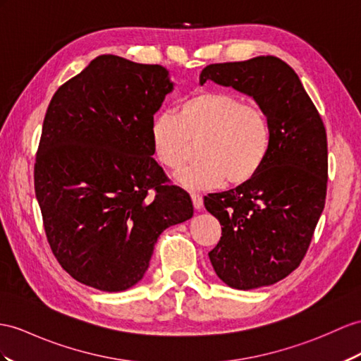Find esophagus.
<instances>
[{
    "mask_svg": "<svg viewBox=\"0 0 361 361\" xmlns=\"http://www.w3.org/2000/svg\"><path fill=\"white\" fill-rule=\"evenodd\" d=\"M191 200H192V205H195L196 209H202V207H204V199H202L200 195L191 192Z\"/></svg>",
    "mask_w": 361,
    "mask_h": 361,
    "instance_id": "esophagus-1",
    "label": "esophagus"
}]
</instances>
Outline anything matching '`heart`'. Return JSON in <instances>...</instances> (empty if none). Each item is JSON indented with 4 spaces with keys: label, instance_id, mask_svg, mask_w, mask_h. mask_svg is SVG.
Returning <instances> with one entry per match:
<instances>
[{
    "label": "heart",
    "instance_id": "heart-1",
    "mask_svg": "<svg viewBox=\"0 0 361 361\" xmlns=\"http://www.w3.org/2000/svg\"><path fill=\"white\" fill-rule=\"evenodd\" d=\"M150 136L159 162L179 170L199 147L200 161L178 174L191 190L243 185L256 178L269 152L271 127L267 113L225 92L202 90L183 99L176 116L159 113L152 121Z\"/></svg>",
    "mask_w": 361,
    "mask_h": 361
}]
</instances>
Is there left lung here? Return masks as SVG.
Returning a JSON list of instances; mask_svg holds the SVG:
<instances>
[{
	"mask_svg": "<svg viewBox=\"0 0 361 361\" xmlns=\"http://www.w3.org/2000/svg\"><path fill=\"white\" fill-rule=\"evenodd\" d=\"M199 79L252 96L271 127L256 178L204 199L222 225L211 265L235 289L274 285L300 265L324 208L326 130L297 73L276 56L209 64Z\"/></svg>",
	"mask_w": 361,
	"mask_h": 361,
	"instance_id": "8db88e82",
	"label": "left lung"
}]
</instances>
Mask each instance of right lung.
Returning a JSON list of instances; mask_svg holds the SVG:
<instances>
[{
    "mask_svg": "<svg viewBox=\"0 0 361 361\" xmlns=\"http://www.w3.org/2000/svg\"><path fill=\"white\" fill-rule=\"evenodd\" d=\"M171 90L165 67L101 55L49 104L35 195L51 252L87 286L136 285L157 237L192 216L188 192L153 159L152 121Z\"/></svg>",
    "mask_w": 361,
    "mask_h": 361,
    "instance_id": "1",
    "label": "right lung"
}]
</instances>
